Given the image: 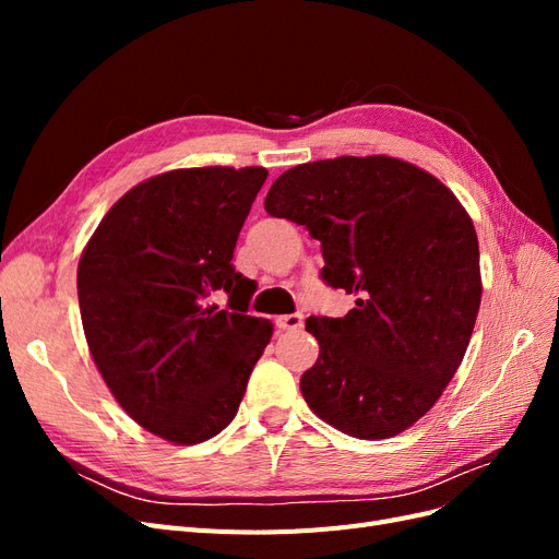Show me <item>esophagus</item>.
Instances as JSON below:
<instances>
[{
    "instance_id": "obj_1",
    "label": "esophagus",
    "mask_w": 559,
    "mask_h": 559,
    "mask_svg": "<svg viewBox=\"0 0 559 559\" xmlns=\"http://www.w3.org/2000/svg\"><path fill=\"white\" fill-rule=\"evenodd\" d=\"M277 326L282 331H296L302 326V314L300 312H294V314H284L277 319Z\"/></svg>"
}]
</instances>
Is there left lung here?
<instances>
[{
	"label": "left lung",
	"instance_id": "8db88e82",
	"mask_svg": "<svg viewBox=\"0 0 559 559\" xmlns=\"http://www.w3.org/2000/svg\"><path fill=\"white\" fill-rule=\"evenodd\" d=\"M265 212L321 242V280L357 296L310 317L319 359L300 378L310 411L354 438H392L431 411L460 368L480 308L478 235L462 202L392 156L302 163Z\"/></svg>",
	"mask_w": 559,
	"mask_h": 559
}]
</instances>
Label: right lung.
Here are the masks:
<instances>
[{
	"label": "right lung",
	"instance_id": "1",
	"mask_svg": "<svg viewBox=\"0 0 559 559\" xmlns=\"http://www.w3.org/2000/svg\"><path fill=\"white\" fill-rule=\"evenodd\" d=\"M265 167H186L130 189L81 253L76 289L93 361L121 408L175 445L238 415L273 324L251 317L233 261ZM229 294V310L211 302Z\"/></svg>",
	"mask_w": 559,
	"mask_h": 559
}]
</instances>
